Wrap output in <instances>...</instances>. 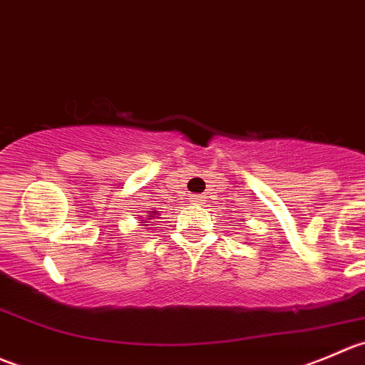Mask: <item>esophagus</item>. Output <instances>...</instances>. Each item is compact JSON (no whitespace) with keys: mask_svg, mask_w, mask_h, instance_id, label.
<instances>
[{"mask_svg":"<svg viewBox=\"0 0 365 365\" xmlns=\"http://www.w3.org/2000/svg\"><path fill=\"white\" fill-rule=\"evenodd\" d=\"M202 198L204 197H200V195H193V197L190 198V202L191 204H202Z\"/></svg>","mask_w":365,"mask_h":365,"instance_id":"1","label":"esophagus"}]
</instances>
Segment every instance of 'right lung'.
I'll use <instances>...</instances> for the list:
<instances>
[{
    "label": "right lung",
    "mask_w": 365,
    "mask_h": 365,
    "mask_svg": "<svg viewBox=\"0 0 365 365\" xmlns=\"http://www.w3.org/2000/svg\"><path fill=\"white\" fill-rule=\"evenodd\" d=\"M158 216H160V211H156V209H153V211H147V216H143V218H140V222L138 223H142V225H145V229H149V223H150V220H154V218H158Z\"/></svg>",
    "instance_id": "add662e5"
}]
</instances>
